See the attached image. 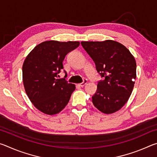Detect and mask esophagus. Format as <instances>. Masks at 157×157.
Instances as JSON below:
<instances>
[{
  "mask_svg": "<svg viewBox=\"0 0 157 157\" xmlns=\"http://www.w3.org/2000/svg\"><path fill=\"white\" fill-rule=\"evenodd\" d=\"M87 82H88V81H87V79H84L83 82H82V83H80V84H78V86H81V87H83L84 85H86V84L87 83Z\"/></svg>",
  "mask_w": 157,
  "mask_h": 157,
  "instance_id": "34e87169",
  "label": "esophagus"
}]
</instances>
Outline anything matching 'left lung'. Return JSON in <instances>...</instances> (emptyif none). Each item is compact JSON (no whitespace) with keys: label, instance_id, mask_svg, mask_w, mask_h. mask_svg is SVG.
<instances>
[{"label":"left lung","instance_id":"left-lung-1","mask_svg":"<svg viewBox=\"0 0 157 157\" xmlns=\"http://www.w3.org/2000/svg\"><path fill=\"white\" fill-rule=\"evenodd\" d=\"M81 44L103 78L92 97L93 104L104 113L116 112L128 101L134 89L136 78L134 57L116 41H82Z\"/></svg>","mask_w":157,"mask_h":157}]
</instances>
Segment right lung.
Segmentation results:
<instances>
[{
  "mask_svg": "<svg viewBox=\"0 0 157 157\" xmlns=\"http://www.w3.org/2000/svg\"><path fill=\"white\" fill-rule=\"evenodd\" d=\"M79 41H46L29 53L23 64V82L26 94L37 109L47 115L59 113L67 105L75 85L57 75L65 56L79 45Z\"/></svg>",
  "mask_w": 157,
  "mask_h": 157,
  "instance_id": "obj_1",
  "label": "right lung"
}]
</instances>
